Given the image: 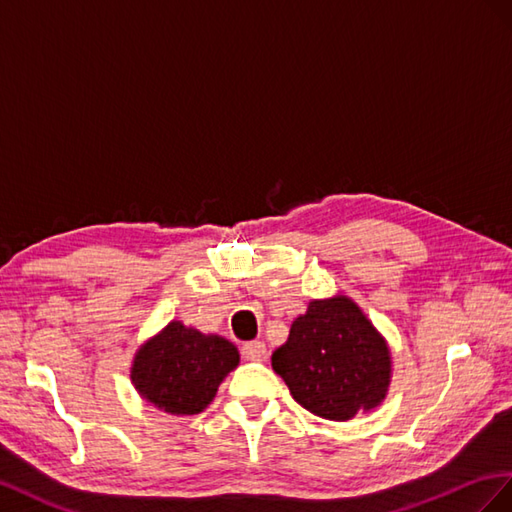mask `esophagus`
<instances>
[{"label":"esophagus","mask_w":512,"mask_h":512,"mask_svg":"<svg viewBox=\"0 0 512 512\" xmlns=\"http://www.w3.org/2000/svg\"><path fill=\"white\" fill-rule=\"evenodd\" d=\"M242 356H244L246 360H253V362H264V360L268 358L266 343H261V341L244 343V345H242Z\"/></svg>","instance_id":"obj_1"}]
</instances>
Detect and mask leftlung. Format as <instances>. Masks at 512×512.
<instances>
[{"label":"left lung","mask_w":512,"mask_h":512,"mask_svg":"<svg viewBox=\"0 0 512 512\" xmlns=\"http://www.w3.org/2000/svg\"><path fill=\"white\" fill-rule=\"evenodd\" d=\"M390 349L347 296L311 300L272 354V369L304 410L326 420H349L386 399Z\"/></svg>","instance_id":"8db88e82"}]
</instances>
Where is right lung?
<instances>
[{"label":"right lung","mask_w":512,"mask_h":512,"mask_svg":"<svg viewBox=\"0 0 512 512\" xmlns=\"http://www.w3.org/2000/svg\"><path fill=\"white\" fill-rule=\"evenodd\" d=\"M238 362V347L227 339L171 321L141 345L130 379L141 397L158 410L193 416L212 403L218 386Z\"/></svg>","instance_id":"1"}]
</instances>
